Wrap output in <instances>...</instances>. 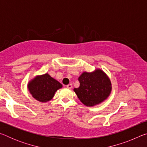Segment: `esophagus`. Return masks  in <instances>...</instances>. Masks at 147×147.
<instances>
[{
    "mask_svg": "<svg viewBox=\"0 0 147 147\" xmlns=\"http://www.w3.org/2000/svg\"><path fill=\"white\" fill-rule=\"evenodd\" d=\"M67 88L68 89H71L72 88H73V85H72L71 84H69L67 86Z\"/></svg>",
    "mask_w": 147,
    "mask_h": 147,
    "instance_id": "obj_1",
    "label": "esophagus"
}]
</instances>
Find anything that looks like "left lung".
Segmentation results:
<instances>
[{"instance_id":"obj_1","label":"left lung","mask_w":147,"mask_h":147,"mask_svg":"<svg viewBox=\"0 0 147 147\" xmlns=\"http://www.w3.org/2000/svg\"><path fill=\"white\" fill-rule=\"evenodd\" d=\"M78 80L79 88L73 90L79 100L86 106L100 104L110 95L112 89L111 80L100 69H96L93 72H84Z\"/></svg>"}]
</instances>
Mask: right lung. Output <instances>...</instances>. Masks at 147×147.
<instances>
[{
  "mask_svg": "<svg viewBox=\"0 0 147 147\" xmlns=\"http://www.w3.org/2000/svg\"><path fill=\"white\" fill-rule=\"evenodd\" d=\"M62 87L61 84L47 73L36 76L27 84V88L32 97L43 103L51 100L56 92Z\"/></svg>",
  "mask_w": 147,
  "mask_h": 147,
  "instance_id": "1",
  "label": "right lung"
}]
</instances>
